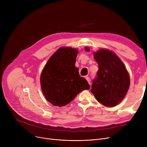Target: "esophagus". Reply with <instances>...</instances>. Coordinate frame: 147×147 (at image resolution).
Segmentation results:
<instances>
[{"mask_svg": "<svg viewBox=\"0 0 147 147\" xmlns=\"http://www.w3.org/2000/svg\"><path fill=\"white\" fill-rule=\"evenodd\" d=\"M86 80L88 81V83L90 84V78H88V77H86Z\"/></svg>", "mask_w": 147, "mask_h": 147, "instance_id": "esophagus-1", "label": "esophagus"}]
</instances>
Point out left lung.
Wrapping results in <instances>:
<instances>
[{
    "label": "left lung",
    "instance_id": "left-lung-1",
    "mask_svg": "<svg viewBox=\"0 0 147 147\" xmlns=\"http://www.w3.org/2000/svg\"><path fill=\"white\" fill-rule=\"evenodd\" d=\"M90 51L88 47L85 48ZM98 64L96 78L91 92L97 101L105 107L119 104L125 97L130 86V76L124 64L113 51L101 49L94 52Z\"/></svg>",
    "mask_w": 147,
    "mask_h": 147
}]
</instances>
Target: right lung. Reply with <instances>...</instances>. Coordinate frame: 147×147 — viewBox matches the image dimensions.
<instances>
[{
	"label": "right lung",
	"mask_w": 147,
	"mask_h": 147,
	"mask_svg": "<svg viewBox=\"0 0 147 147\" xmlns=\"http://www.w3.org/2000/svg\"><path fill=\"white\" fill-rule=\"evenodd\" d=\"M78 50L59 48L48 59L40 75V85L47 101L54 106L63 107L77 95L90 88L87 80L80 76L75 66Z\"/></svg>",
	"instance_id": "right-lung-1"
}]
</instances>
